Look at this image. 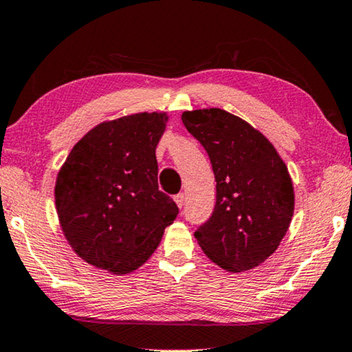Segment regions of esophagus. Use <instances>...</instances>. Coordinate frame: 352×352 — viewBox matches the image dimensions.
Here are the masks:
<instances>
[{"label":"esophagus","instance_id":"1","mask_svg":"<svg viewBox=\"0 0 352 352\" xmlns=\"http://www.w3.org/2000/svg\"><path fill=\"white\" fill-rule=\"evenodd\" d=\"M174 201H175V204L178 207H183V204H185V196H183V192H178V194H175L174 196Z\"/></svg>","mask_w":352,"mask_h":352}]
</instances>
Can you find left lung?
I'll return each instance as SVG.
<instances>
[{
	"label": "left lung",
	"mask_w": 352,
	"mask_h": 352,
	"mask_svg": "<svg viewBox=\"0 0 352 352\" xmlns=\"http://www.w3.org/2000/svg\"><path fill=\"white\" fill-rule=\"evenodd\" d=\"M182 122L207 150L217 182V206L194 237L221 269H254L275 253L291 224L289 170L270 140L237 115L186 110Z\"/></svg>",
	"instance_id": "8db88e82"
}]
</instances>
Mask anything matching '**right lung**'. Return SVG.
I'll list each match as a JSON object with an SVG mask.
<instances>
[{
    "label": "right lung",
    "mask_w": 352,
    "mask_h": 352,
    "mask_svg": "<svg viewBox=\"0 0 352 352\" xmlns=\"http://www.w3.org/2000/svg\"><path fill=\"white\" fill-rule=\"evenodd\" d=\"M166 112L107 120L83 135L55 183L63 234L78 258L113 275L144 265L178 214L158 188Z\"/></svg>",
    "instance_id": "obj_1"
}]
</instances>
